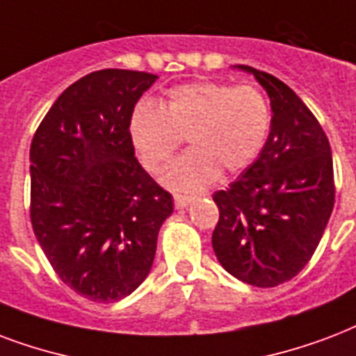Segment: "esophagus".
Wrapping results in <instances>:
<instances>
[{
  "label": "esophagus",
  "mask_w": 356,
  "mask_h": 356,
  "mask_svg": "<svg viewBox=\"0 0 356 356\" xmlns=\"http://www.w3.org/2000/svg\"><path fill=\"white\" fill-rule=\"evenodd\" d=\"M173 202H175V207L177 209H186L190 203L194 202V197L183 196V194H173Z\"/></svg>",
  "instance_id": "1"
}]
</instances>
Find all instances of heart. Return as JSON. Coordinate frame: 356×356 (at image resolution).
Here are the masks:
<instances>
[{"instance_id": "heart-1", "label": "heart", "mask_w": 356, "mask_h": 356, "mask_svg": "<svg viewBox=\"0 0 356 356\" xmlns=\"http://www.w3.org/2000/svg\"><path fill=\"white\" fill-rule=\"evenodd\" d=\"M270 130V108L252 86L192 81L173 88L159 106L142 102L129 118V138L149 173H160L186 138L162 183L197 192L222 173L248 168L261 153Z\"/></svg>"}]
</instances>
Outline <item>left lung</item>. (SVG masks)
Returning a JSON list of instances; mask_svg holds the SVG:
<instances>
[{
    "mask_svg": "<svg viewBox=\"0 0 356 356\" xmlns=\"http://www.w3.org/2000/svg\"><path fill=\"white\" fill-rule=\"evenodd\" d=\"M270 100V132L261 153L227 190L214 192L220 218L216 259L237 280L275 287L297 276L314 256L334 207L329 138L308 106L273 74L235 65Z\"/></svg>",
    "mask_w": 356,
    "mask_h": 356,
    "instance_id": "obj_1",
    "label": "left lung"
}]
</instances>
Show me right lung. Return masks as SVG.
<instances>
[{
    "label": "right lung",
    "instance_id": "obj_1",
    "mask_svg": "<svg viewBox=\"0 0 356 356\" xmlns=\"http://www.w3.org/2000/svg\"><path fill=\"white\" fill-rule=\"evenodd\" d=\"M159 76L104 69L65 89L29 149L31 224L61 280L95 302L130 295L151 273L173 197L142 168L129 118Z\"/></svg>",
    "mask_w": 356,
    "mask_h": 356
}]
</instances>
